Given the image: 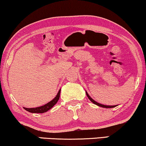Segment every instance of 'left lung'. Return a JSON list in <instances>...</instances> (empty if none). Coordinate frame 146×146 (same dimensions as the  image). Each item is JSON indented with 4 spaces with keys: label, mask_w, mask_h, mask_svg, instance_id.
Returning <instances> with one entry per match:
<instances>
[{
    "label": "left lung",
    "mask_w": 146,
    "mask_h": 146,
    "mask_svg": "<svg viewBox=\"0 0 146 146\" xmlns=\"http://www.w3.org/2000/svg\"><path fill=\"white\" fill-rule=\"evenodd\" d=\"M86 95H87L88 98L89 100L92 102L94 103V104H96V105L98 106H100V107H102V108H114V107H115V106H117V105H115V106H106V105H103V104H101L98 103L97 102H96L95 100H93L92 98H91L89 94H88V92H87L86 91Z\"/></svg>",
    "instance_id": "1"
}]
</instances>
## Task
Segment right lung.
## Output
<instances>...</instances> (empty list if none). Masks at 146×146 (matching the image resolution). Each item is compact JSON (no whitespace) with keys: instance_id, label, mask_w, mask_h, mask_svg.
<instances>
[{"instance_id":"add662e5","label":"right lung","mask_w":146,"mask_h":146,"mask_svg":"<svg viewBox=\"0 0 146 146\" xmlns=\"http://www.w3.org/2000/svg\"><path fill=\"white\" fill-rule=\"evenodd\" d=\"M60 90L61 89L59 90L58 92L57 95L50 102H49L48 103H47L46 104H44L42 106L36 107V108H27L24 107V109L26 110L29 111L31 113H44L46 112L47 111H48L49 110H50L57 103V102L58 101L60 98Z\"/></svg>"}]
</instances>
